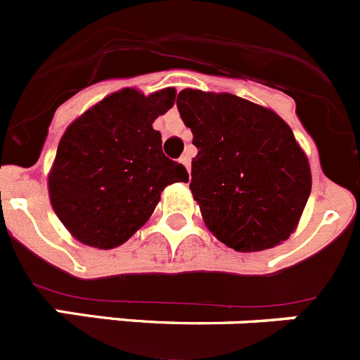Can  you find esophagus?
Masks as SVG:
<instances>
[{
  "label": "esophagus",
  "instance_id": "34e87169",
  "mask_svg": "<svg viewBox=\"0 0 360 360\" xmlns=\"http://www.w3.org/2000/svg\"><path fill=\"white\" fill-rule=\"evenodd\" d=\"M181 163H183L184 167H186L188 172H190V154H188V152H184L183 156H181Z\"/></svg>",
  "mask_w": 360,
  "mask_h": 360
}]
</instances>
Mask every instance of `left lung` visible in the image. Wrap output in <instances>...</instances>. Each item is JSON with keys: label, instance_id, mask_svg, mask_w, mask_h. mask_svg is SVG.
<instances>
[{"label": "left lung", "instance_id": "obj_1", "mask_svg": "<svg viewBox=\"0 0 360 360\" xmlns=\"http://www.w3.org/2000/svg\"><path fill=\"white\" fill-rule=\"evenodd\" d=\"M177 109L197 147L190 190L210 231L244 252L287 240L312 188L289 125L229 93L183 89Z\"/></svg>", "mask_w": 360, "mask_h": 360}]
</instances>
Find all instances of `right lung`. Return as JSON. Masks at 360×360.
<instances>
[{
  "label": "right lung",
  "mask_w": 360,
  "mask_h": 360,
  "mask_svg": "<svg viewBox=\"0 0 360 360\" xmlns=\"http://www.w3.org/2000/svg\"><path fill=\"white\" fill-rule=\"evenodd\" d=\"M176 89L145 96L122 89L84 112L64 132L48 177L55 213L82 244L112 249L152 215L168 184L186 168L168 160L152 124L174 105Z\"/></svg>",
  "instance_id": "right-lung-1"
}]
</instances>
